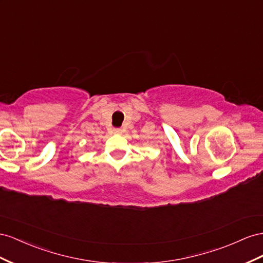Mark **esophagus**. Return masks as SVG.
<instances>
[{
    "label": "esophagus",
    "instance_id": "esophagus-1",
    "mask_svg": "<svg viewBox=\"0 0 263 263\" xmlns=\"http://www.w3.org/2000/svg\"><path fill=\"white\" fill-rule=\"evenodd\" d=\"M122 129H121V127H115V129H114V132L115 133H117V134H120V133H122Z\"/></svg>",
    "mask_w": 263,
    "mask_h": 263
}]
</instances>
